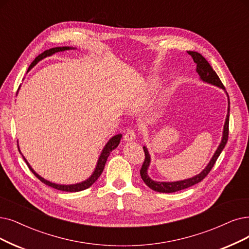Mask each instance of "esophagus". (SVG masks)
Returning a JSON list of instances; mask_svg holds the SVG:
<instances>
[{
    "mask_svg": "<svg viewBox=\"0 0 249 249\" xmlns=\"http://www.w3.org/2000/svg\"><path fill=\"white\" fill-rule=\"evenodd\" d=\"M124 140L125 142H133V141H135L136 140V133H135V131L134 130H128L125 133L124 137Z\"/></svg>",
    "mask_w": 249,
    "mask_h": 249,
    "instance_id": "1",
    "label": "esophagus"
}]
</instances>
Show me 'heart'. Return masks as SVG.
I'll return each mask as SVG.
<instances>
[{
	"label": "heart",
	"mask_w": 249,
	"mask_h": 249,
	"mask_svg": "<svg viewBox=\"0 0 249 249\" xmlns=\"http://www.w3.org/2000/svg\"><path fill=\"white\" fill-rule=\"evenodd\" d=\"M142 95L144 97V100L146 101L147 99L149 98V96L151 95V88H144L143 89V92H142Z\"/></svg>",
	"instance_id": "1"
}]
</instances>
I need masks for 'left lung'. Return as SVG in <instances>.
Wrapping results in <instances>:
<instances>
[{
  "instance_id": "8db88e82",
  "label": "left lung",
  "mask_w": 249,
  "mask_h": 249,
  "mask_svg": "<svg viewBox=\"0 0 249 249\" xmlns=\"http://www.w3.org/2000/svg\"><path fill=\"white\" fill-rule=\"evenodd\" d=\"M189 55H191V57L193 58L194 62L197 64L196 66V72L198 73L200 77V81L206 83V84H211L213 86H215L217 88H221L226 92V89L224 87V85L222 84L220 77L217 76V74L215 73V71L213 69V67L211 66V64L206 61V59L199 53L197 52H193V51H189L188 52ZM228 97V112H227V116H226V121H225V124H224V128H223V137L220 145L216 148V150L214 152V154L213 155L212 159L208 162V164L205 166L204 170L199 173L198 175L189 178H185V180H181V181H176V182H158V181H154L152 178L149 177L148 175V168L149 165H150L151 162V157L150 154H149V151L146 146L143 147L144 152H145V160L143 162L142 168L140 171L141 174V178L142 180L144 181V183L154 191L160 192V193H173V192H177V191H181L183 189L189 188L193 185H196L199 182H201L203 178L208 175V173L211 172V170L213 168V166L214 165L217 157L220 156L221 152L223 151V149L225 148L227 141H228V136H229V116H230V100H229V96L227 94Z\"/></svg>"
}]
</instances>
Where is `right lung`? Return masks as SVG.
<instances>
[{
    "label": "right lung",
    "instance_id": "right-lung-1",
    "mask_svg": "<svg viewBox=\"0 0 249 249\" xmlns=\"http://www.w3.org/2000/svg\"><path fill=\"white\" fill-rule=\"evenodd\" d=\"M75 49H76V48H73V47H55V48H52V49L46 50L45 52H43L42 54H39V55L35 59V60L32 62V64L29 65V67H28V69H27V72H28L29 71H31V69H32L35 65H36V63H38L39 61L43 60V59L46 58V57H50V56H52V55H54V54H56V53H59V52L67 51V50H75ZM18 90H19V89H18ZM122 137H123L122 134H118V135H115V136H113L112 138L109 139V141H108V142L106 143V145L104 146V148H103V150H102L100 156H99V158H98V161H97V164H96V167H95V170H94L93 174H92L90 177H89V178H87V180H85V181H83V182H81V183L72 184V185H60V184L52 183V182H50V181L46 180V178H44L43 177H41L38 174H36V173L35 172L34 168L31 166V164L28 163V161L26 160L25 157L22 155V153H21V151H20V149H19V145H18V150H19V152H20V154L22 155V157H23V159L25 160L27 166L29 167V170L32 171V173H33L42 183H44V184H46V185H48V186H50V187H52V188H54V189H57V190H60V191H65V192H78V191L85 190V189H88L89 187H91V186L98 180V178L101 176V174H102V172H103V170H104V166H105V163H106V161H107V158H108L109 154H110V152H111L112 150H114V149L118 146L119 142H121Z\"/></svg>",
    "mask_w": 249,
    "mask_h": 249
}]
</instances>
